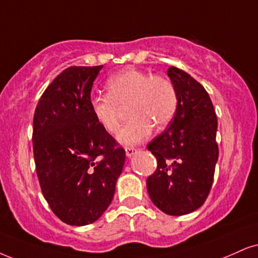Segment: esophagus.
<instances>
[{
	"mask_svg": "<svg viewBox=\"0 0 258 258\" xmlns=\"http://www.w3.org/2000/svg\"><path fill=\"white\" fill-rule=\"evenodd\" d=\"M136 153V148L134 147H125V154L126 157H133Z\"/></svg>",
	"mask_w": 258,
	"mask_h": 258,
	"instance_id": "obj_1",
	"label": "esophagus"
}]
</instances>
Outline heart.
I'll use <instances>...</instances> for the list:
<instances>
[{"label": "heart", "instance_id": "1", "mask_svg": "<svg viewBox=\"0 0 258 258\" xmlns=\"http://www.w3.org/2000/svg\"><path fill=\"white\" fill-rule=\"evenodd\" d=\"M129 107L132 120L120 130L119 142L136 145L153 130L171 123L178 107V95L172 81L161 75L125 69L110 76L106 94L92 98L91 110L105 132L116 134Z\"/></svg>", "mask_w": 258, "mask_h": 258}]
</instances>
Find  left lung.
<instances>
[{
    "label": "left lung",
    "instance_id": "obj_1",
    "mask_svg": "<svg viewBox=\"0 0 258 258\" xmlns=\"http://www.w3.org/2000/svg\"><path fill=\"white\" fill-rule=\"evenodd\" d=\"M178 95L170 126L147 145L157 170L147 178L152 202L168 215L200 208L211 191L215 164L218 119L205 87L177 67L167 71Z\"/></svg>",
    "mask_w": 258,
    "mask_h": 258
}]
</instances>
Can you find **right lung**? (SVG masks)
<instances>
[{
    "instance_id": "right-lung-1",
    "label": "right lung",
    "mask_w": 258,
    "mask_h": 258,
    "mask_svg": "<svg viewBox=\"0 0 258 258\" xmlns=\"http://www.w3.org/2000/svg\"><path fill=\"white\" fill-rule=\"evenodd\" d=\"M103 66H73L46 87L33 116V155L53 214L73 226L98 220L110 206L125 151L99 125L91 90Z\"/></svg>"
}]
</instances>
